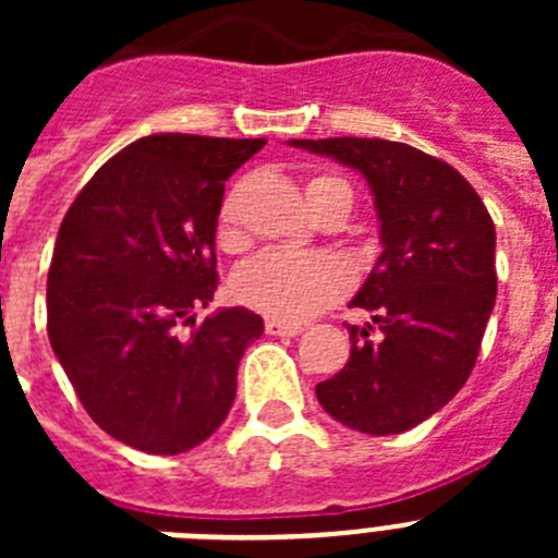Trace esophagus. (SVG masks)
<instances>
[{"label": "esophagus", "mask_w": 558, "mask_h": 558, "mask_svg": "<svg viewBox=\"0 0 558 558\" xmlns=\"http://www.w3.org/2000/svg\"><path fill=\"white\" fill-rule=\"evenodd\" d=\"M265 332H268V335H282V338H293V335L302 332V324L279 322V318H268V322H265Z\"/></svg>", "instance_id": "esophagus-1"}]
</instances>
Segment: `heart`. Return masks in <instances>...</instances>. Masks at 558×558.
Listing matches in <instances>:
<instances>
[{"label":"heart","instance_id":"1","mask_svg":"<svg viewBox=\"0 0 558 558\" xmlns=\"http://www.w3.org/2000/svg\"><path fill=\"white\" fill-rule=\"evenodd\" d=\"M349 190L335 175H315L307 181V204L313 215L332 198V192ZM220 248H243L236 192H229L218 209ZM349 288V268L329 254H288L265 251L236 270L231 293L240 304L279 322H304L329 304H335Z\"/></svg>","mask_w":558,"mask_h":558}]
</instances>
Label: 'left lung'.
Listing matches in <instances>:
<instances>
[{
    "mask_svg": "<svg viewBox=\"0 0 558 558\" xmlns=\"http://www.w3.org/2000/svg\"><path fill=\"white\" fill-rule=\"evenodd\" d=\"M368 181L383 254L352 307L347 366L315 386L324 411L368 436H397L450 402L472 374L497 295L495 223L456 167L402 142L290 140Z\"/></svg>",
    "mask_w": 558,
    "mask_h": 558,
    "instance_id": "8db88e82",
    "label": "left lung"
}]
</instances>
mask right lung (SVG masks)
Returning a JSON list of instances; mask_svg holds the SVG:
<instances>
[{
	"instance_id": "right-lung-1",
	"label": "right lung",
	"mask_w": 558,
	"mask_h": 558,
	"mask_svg": "<svg viewBox=\"0 0 558 558\" xmlns=\"http://www.w3.org/2000/svg\"><path fill=\"white\" fill-rule=\"evenodd\" d=\"M263 145L142 136L92 175L58 229L49 343L88 416L122 445L179 456L229 416L263 318L226 307L195 324V313L218 290L223 181Z\"/></svg>"
}]
</instances>
